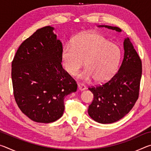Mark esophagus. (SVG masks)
I'll list each match as a JSON object with an SVG mask.
<instances>
[{
  "instance_id": "34e87169",
  "label": "esophagus",
  "mask_w": 151,
  "mask_h": 151,
  "mask_svg": "<svg viewBox=\"0 0 151 151\" xmlns=\"http://www.w3.org/2000/svg\"><path fill=\"white\" fill-rule=\"evenodd\" d=\"M78 89L80 91H85L86 89V86L83 84H78Z\"/></svg>"
}]
</instances>
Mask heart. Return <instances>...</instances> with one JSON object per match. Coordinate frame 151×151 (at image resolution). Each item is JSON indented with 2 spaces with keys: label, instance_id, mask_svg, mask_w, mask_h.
<instances>
[{
  "label": "heart",
  "instance_id": "obj_1",
  "mask_svg": "<svg viewBox=\"0 0 151 151\" xmlns=\"http://www.w3.org/2000/svg\"><path fill=\"white\" fill-rule=\"evenodd\" d=\"M121 50L116 43L101 33L86 31L76 35L73 45H66L61 51L64 69L75 76L83 65L86 68L78 75L84 81L94 78L97 83H105L116 73L121 58Z\"/></svg>",
  "mask_w": 151,
  "mask_h": 151
}]
</instances>
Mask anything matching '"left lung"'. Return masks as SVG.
<instances>
[{"label": "left lung", "instance_id": "obj_1", "mask_svg": "<svg viewBox=\"0 0 151 151\" xmlns=\"http://www.w3.org/2000/svg\"><path fill=\"white\" fill-rule=\"evenodd\" d=\"M121 32V29L109 25H99ZM124 58L119 69L111 80L103 85L89 88L94 100L88 113L94 121L110 124L127 114L139 97L142 76V63L129 37L123 42Z\"/></svg>", "mask_w": 151, "mask_h": 151}]
</instances>
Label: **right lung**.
Masks as SVG:
<instances>
[{"label": "right lung", "mask_w": 151, "mask_h": 151, "mask_svg": "<svg viewBox=\"0 0 151 151\" xmlns=\"http://www.w3.org/2000/svg\"><path fill=\"white\" fill-rule=\"evenodd\" d=\"M50 26L38 29L20 45L12 62L17 104L32 121L55 122L63 116L65 97L77 84L61 65L63 46Z\"/></svg>", "instance_id": "1"}]
</instances>
